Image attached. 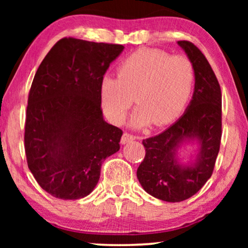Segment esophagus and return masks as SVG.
Here are the masks:
<instances>
[{
    "instance_id": "esophagus-1",
    "label": "esophagus",
    "mask_w": 248,
    "mask_h": 248,
    "mask_svg": "<svg viewBox=\"0 0 248 248\" xmlns=\"http://www.w3.org/2000/svg\"><path fill=\"white\" fill-rule=\"evenodd\" d=\"M133 140H135L134 135H131L128 133H124L123 137H122V139H121V143L122 144H126V143H128V142H131Z\"/></svg>"
}]
</instances>
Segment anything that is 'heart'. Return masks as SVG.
I'll return each instance as SVG.
<instances>
[{"mask_svg": "<svg viewBox=\"0 0 248 248\" xmlns=\"http://www.w3.org/2000/svg\"><path fill=\"white\" fill-rule=\"evenodd\" d=\"M194 83V69L187 57L164 50L139 49L118 65L117 78L106 76L100 84V104L108 120L122 124L135 100V128L171 123L187 104Z\"/></svg>", "mask_w": 248, "mask_h": 248, "instance_id": "1", "label": "heart"}]
</instances>
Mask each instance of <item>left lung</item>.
<instances>
[{
	"label": "left lung",
	"mask_w": 248,
	"mask_h": 248,
	"mask_svg": "<svg viewBox=\"0 0 248 248\" xmlns=\"http://www.w3.org/2000/svg\"><path fill=\"white\" fill-rule=\"evenodd\" d=\"M177 44L194 69V93L174 124L142 141L145 157L137 171L144 191L166 202L184 201L202 188L211 177L221 140V90L216 74L195 45Z\"/></svg>",
	"instance_id": "obj_1"
}]
</instances>
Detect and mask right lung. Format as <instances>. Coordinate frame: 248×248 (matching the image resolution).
<instances>
[{"label": "right lung", "instance_id": "1", "mask_svg": "<svg viewBox=\"0 0 248 248\" xmlns=\"http://www.w3.org/2000/svg\"><path fill=\"white\" fill-rule=\"evenodd\" d=\"M123 49L63 38L37 70L27 106L25 149L33 177L54 198L89 195L105 159L120 150L123 132L104 120L100 84Z\"/></svg>", "mask_w": 248, "mask_h": 248}]
</instances>
